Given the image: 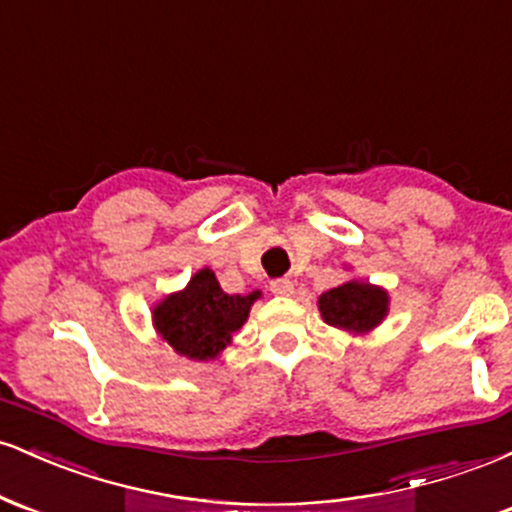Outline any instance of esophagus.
<instances>
[{
	"label": "esophagus",
	"mask_w": 512,
	"mask_h": 512,
	"mask_svg": "<svg viewBox=\"0 0 512 512\" xmlns=\"http://www.w3.org/2000/svg\"><path fill=\"white\" fill-rule=\"evenodd\" d=\"M269 291L274 293V296H281V298H289L293 296V281L291 279H274L272 284H269Z\"/></svg>",
	"instance_id": "34e87169"
}]
</instances>
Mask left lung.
<instances>
[{
    "mask_svg": "<svg viewBox=\"0 0 512 512\" xmlns=\"http://www.w3.org/2000/svg\"><path fill=\"white\" fill-rule=\"evenodd\" d=\"M317 305L327 325L346 332H368L387 313V293L363 281H346L322 293Z\"/></svg>",
    "mask_w": 512,
    "mask_h": 512,
    "instance_id": "left-lung-1",
    "label": "left lung"
}]
</instances>
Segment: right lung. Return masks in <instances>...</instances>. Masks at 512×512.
Returning <instances> with one entry per match:
<instances>
[{
	"label": "right lung",
	"instance_id": "obj_1",
	"mask_svg": "<svg viewBox=\"0 0 512 512\" xmlns=\"http://www.w3.org/2000/svg\"><path fill=\"white\" fill-rule=\"evenodd\" d=\"M257 296V291L250 296H228L214 272L202 269L192 276L185 291L156 305L154 325L178 354L207 361L226 349L231 334L243 327Z\"/></svg>",
	"mask_w": 512,
	"mask_h": 512
}]
</instances>
